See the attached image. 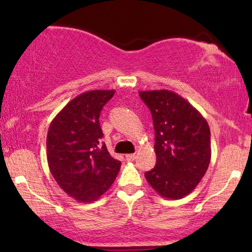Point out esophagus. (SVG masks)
Listing matches in <instances>:
<instances>
[{"label": "esophagus", "instance_id": "1", "mask_svg": "<svg viewBox=\"0 0 252 252\" xmlns=\"http://www.w3.org/2000/svg\"><path fill=\"white\" fill-rule=\"evenodd\" d=\"M126 160H128V161H132V160H134L135 159V154H128V155H126Z\"/></svg>", "mask_w": 252, "mask_h": 252}]
</instances>
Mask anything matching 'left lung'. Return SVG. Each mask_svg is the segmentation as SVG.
Returning <instances> with one entry per match:
<instances>
[{
    "label": "left lung",
    "mask_w": 252,
    "mask_h": 252,
    "mask_svg": "<svg viewBox=\"0 0 252 252\" xmlns=\"http://www.w3.org/2000/svg\"><path fill=\"white\" fill-rule=\"evenodd\" d=\"M151 112L156 165L144 173L160 196L185 197L204 177L211 159L210 127L201 113L171 91L139 92Z\"/></svg>",
    "instance_id": "obj_1"
}]
</instances>
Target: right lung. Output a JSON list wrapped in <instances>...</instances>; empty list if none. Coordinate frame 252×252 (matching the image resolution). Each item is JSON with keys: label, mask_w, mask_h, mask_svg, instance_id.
Instances as JSON below:
<instances>
[{"label": "right lung", "mask_w": 252, "mask_h": 252, "mask_svg": "<svg viewBox=\"0 0 252 252\" xmlns=\"http://www.w3.org/2000/svg\"><path fill=\"white\" fill-rule=\"evenodd\" d=\"M115 91L82 93L67 103L51 122L47 159L58 186L81 203L97 199L111 187L120 160L102 142L99 113Z\"/></svg>", "instance_id": "right-lung-1"}]
</instances>
